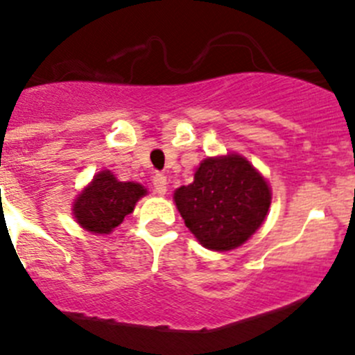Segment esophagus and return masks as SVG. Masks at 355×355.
<instances>
[{
  "label": "esophagus",
  "instance_id": "34e87169",
  "mask_svg": "<svg viewBox=\"0 0 355 355\" xmlns=\"http://www.w3.org/2000/svg\"><path fill=\"white\" fill-rule=\"evenodd\" d=\"M153 187H155V192L158 193V196H165L168 189V180L165 175H155V177H153Z\"/></svg>",
  "mask_w": 355,
  "mask_h": 355
}]
</instances>
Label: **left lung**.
<instances>
[{"mask_svg": "<svg viewBox=\"0 0 355 355\" xmlns=\"http://www.w3.org/2000/svg\"><path fill=\"white\" fill-rule=\"evenodd\" d=\"M173 200L185 226L204 248L230 252L263 225L272 190L245 156L227 153L202 159L192 184L175 190Z\"/></svg>", "mask_w": 355, "mask_h": 355, "instance_id": "obj_1", "label": "left lung"}]
</instances>
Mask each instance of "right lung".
Returning a JSON list of instances; mask_svg holds the SVG:
<instances>
[{
    "mask_svg": "<svg viewBox=\"0 0 355 355\" xmlns=\"http://www.w3.org/2000/svg\"><path fill=\"white\" fill-rule=\"evenodd\" d=\"M146 193L137 182H121L110 170H102L76 196L73 216L89 233L110 234Z\"/></svg>",
    "mask_w": 355,
    "mask_h": 355,
    "instance_id": "right-lung-1",
    "label": "right lung"
}]
</instances>
